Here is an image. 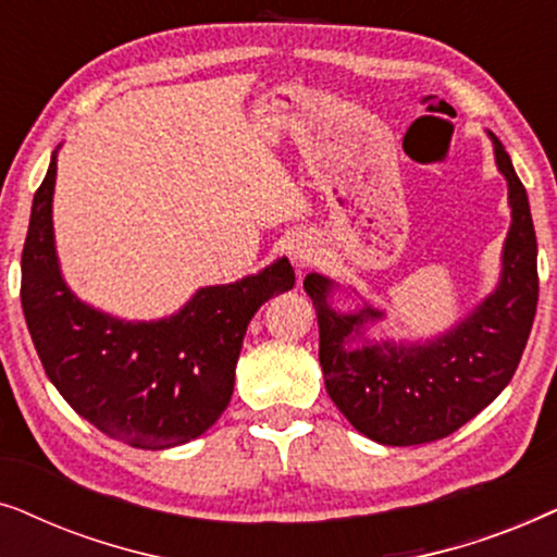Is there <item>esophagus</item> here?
<instances>
[{"label":"esophagus","mask_w":557,"mask_h":557,"mask_svg":"<svg viewBox=\"0 0 557 557\" xmlns=\"http://www.w3.org/2000/svg\"><path fill=\"white\" fill-rule=\"evenodd\" d=\"M292 261L299 271L309 269V265L314 263V248H311V243L296 240V246H292Z\"/></svg>","instance_id":"1"}]
</instances>
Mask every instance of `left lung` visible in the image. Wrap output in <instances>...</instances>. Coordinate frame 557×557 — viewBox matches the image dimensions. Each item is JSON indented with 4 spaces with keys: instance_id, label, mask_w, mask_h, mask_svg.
I'll return each instance as SVG.
<instances>
[{
    "instance_id": "left-lung-1",
    "label": "left lung",
    "mask_w": 557,
    "mask_h": 557,
    "mask_svg": "<svg viewBox=\"0 0 557 557\" xmlns=\"http://www.w3.org/2000/svg\"><path fill=\"white\" fill-rule=\"evenodd\" d=\"M494 154L512 208L505 271L497 292L446 337L408 349H347L349 334H360L362 324L380 314L370 307L337 314L326 304L330 281L317 273L304 278L319 319L326 393L342 416L377 444L416 446L459 431L505 391L522 360L537 311V238L528 193L497 139Z\"/></svg>"
}]
</instances>
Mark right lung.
Wrapping results in <instances>:
<instances>
[{
    "mask_svg": "<svg viewBox=\"0 0 557 557\" xmlns=\"http://www.w3.org/2000/svg\"><path fill=\"white\" fill-rule=\"evenodd\" d=\"M52 187L55 157L33 200L20 286L50 383L75 413L128 446L170 448L202 436L231 403L250 317L294 286L288 258L238 284L200 288L164 322H119L81 304L60 278Z\"/></svg>",
    "mask_w": 557,
    "mask_h": 557,
    "instance_id": "right-lung-1",
    "label": "right lung"
}]
</instances>
